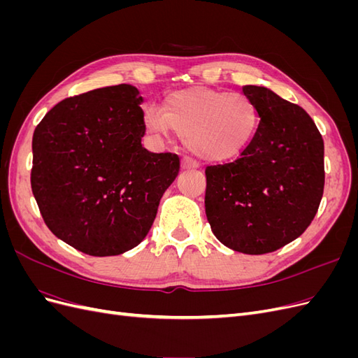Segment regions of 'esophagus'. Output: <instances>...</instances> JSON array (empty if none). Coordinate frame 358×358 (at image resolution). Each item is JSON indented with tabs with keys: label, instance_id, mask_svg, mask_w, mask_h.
Wrapping results in <instances>:
<instances>
[{
	"label": "esophagus",
	"instance_id": "34e87169",
	"mask_svg": "<svg viewBox=\"0 0 358 358\" xmlns=\"http://www.w3.org/2000/svg\"><path fill=\"white\" fill-rule=\"evenodd\" d=\"M180 166H182V170H196V169H199L197 162H194V161L189 159L188 157H183V158H182Z\"/></svg>",
	"mask_w": 358,
	"mask_h": 358
}]
</instances>
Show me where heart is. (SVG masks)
<instances>
[{
  "label": "heart",
  "mask_w": 358,
  "mask_h": 358,
  "mask_svg": "<svg viewBox=\"0 0 358 358\" xmlns=\"http://www.w3.org/2000/svg\"><path fill=\"white\" fill-rule=\"evenodd\" d=\"M262 115L245 94L196 86L169 94L162 109L149 106L143 125L149 134L167 136L171 129L189 152L208 162H227L242 155L258 131Z\"/></svg>",
  "instance_id": "1"
}]
</instances>
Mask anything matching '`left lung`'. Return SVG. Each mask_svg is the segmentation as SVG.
<instances>
[{"label": "left lung", "mask_w": 358, "mask_h": 358, "mask_svg": "<svg viewBox=\"0 0 358 358\" xmlns=\"http://www.w3.org/2000/svg\"><path fill=\"white\" fill-rule=\"evenodd\" d=\"M243 94L259 109L258 131L233 162L206 167V216L222 245L273 252L305 231L324 192V142L312 117L264 86Z\"/></svg>", "instance_id": "left-lung-1"}]
</instances>
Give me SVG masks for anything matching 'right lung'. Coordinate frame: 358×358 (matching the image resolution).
Masks as SVG:
<instances>
[{
    "instance_id": "obj_1",
    "label": "right lung",
    "mask_w": 358,
    "mask_h": 358,
    "mask_svg": "<svg viewBox=\"0 0 358 358\" xmlns=\"http://www.w3.org/2000/svg\"><path fill=\"white\" fill-rule=\"evenodd\" d=\"M143 99L131 85L59 101L32 136L31 188L58 239L94 257L124 254L149 233L176 154L142 146Z\"/></svg>"
}]
</instances>
